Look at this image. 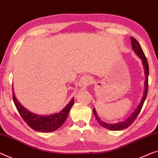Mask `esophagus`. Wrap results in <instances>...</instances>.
Returning <instances> with one entry per match:
<instances>
[{
    "label": "esophagus",
    "instance_id": "1",
    "mask_svg": "<svg viewBox=\"0 0 158 158\" xmlns=\"http://www.w3.org/2000/svg\"><path fill=\"white\" fill-rule=\"evenodd\" d=\"M90 81L91 79L89 76H86V75L82 76L79 81V86L80 87H86L90 83Z\"/></svg>",
    "mask_w": 158,
    "mask_h": 158
}]
</instances>
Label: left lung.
<instances>
[{"label":"left lung","mask_w":158,"mask_h":158,"mask_svg":"<svg viewBox=\"0 0 158 158\" xmlns=\"http://www.w3.org/2000/svg\"><path fill=\"white\" fill-rule=\"evenodd\" d=\"M131 40L132 49H133V50L135 52L136 55H137L141 59V60H142V62H143V67H144V70H145L144 72H145V91H144V94H143L142 98H141L140 102L139 103V104L138 105V106L135 109V110L131 114V116L127 118L126 120H124L123 121L119 122V123L109 124L102 121V120L99 118V117L98 116L97 113H96L95 109L94 108L93 109L94 114V116H95L96 120H97V121L98 122V123H99L102 126H103V128L109 129L110 131H121V130H123L125 128H127L128 126H130L133 123V121H135V118L138 116V115L139 114V113L140 112V110L143 108V103H144L145 98H146V96H147L148 89V74H149V67H148V60L146 57H145V54L143 52V49L141 48L139 43H138V42L133 37H131Z\"/></svg>","instance_id":"8db88e82"}]
</instances>
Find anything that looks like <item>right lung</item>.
I'll return each mask as SVG.
<instances>
[{
  "instance_id": "obj_1",
  "label": "right lung",
  "mask_w": 158,
  "mask_h": 158,
  "mask_svg": "<svg viewBox=\"0 0 158 158\" xmlns=\"http://www.w3.org/2000/svg\"><path fill=\"white\" fill-rule=\"evenodd\" d=\"M13 98L16 109L19 114L24 120L25 122L32 129L35 131L42 132V133H48V132L55 131L60 128L62 125L64 123L69 114L70 109L74 105V98L68 103V104L61 111L56 114L49 115V116H42L30 112L25 109L23 105L15 98L13 88Z\"/></svg>"
}]
</instances>
